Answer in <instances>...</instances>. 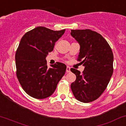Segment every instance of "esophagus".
<instances>
[{"label":"esophagus","instance_id":"obj_1","mask_svg":"<svg viewBox=\"0 0 126 126\" xmlns=\"http://www.w3.org/2000/svg\"><path fill=\"white\" fill-rule=\"evenodd\" d=\"M66 72H70V67L69 66H67V67H66Z\"/></svg>","mask_w":126,"mask_h":126}]
</instances>
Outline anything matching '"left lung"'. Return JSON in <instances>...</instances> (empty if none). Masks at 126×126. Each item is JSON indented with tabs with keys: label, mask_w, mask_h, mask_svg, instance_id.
I'll use <instances>...</instances> for the list:
<instances>
[{
	"label": "left lung",
	"mask_w": 126,
	"mask_h": 126,
	"mask_svg": "<svg viewBox=\"0 0 126 126\" xmlns=\"http://www.w3.org/2000/svg\"><path fill=\"white\" fill-rule=\"evenodd\" d=\"M72 36L80 46L78 60L84 66L82 74L70 69L77 79L70 85L76 99L88 103L99 97L113 74L114 56L107 41L90 29L71 30Z\"/></svg>",
	"instance_id": "8db88e82"
}]
</instances>
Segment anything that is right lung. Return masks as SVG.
<instances>
[{"mask_svg":"<svg viewBox=\"0 0 126 126\" xmlns=\"http://www.w3.org/2000/svg\"><path fill=\"white\" fill-rule=\"evenodd\" d=\"M65 30L39 26L21 39L16 54V77L23 90L32 97L42 99L51 96L65 74V64L57 62L48 68L46 60Z\"/></svg>","mask_w":126,"mask_h":126,"instance_id":"add662e5","label":"right lung"}]
</instances>
